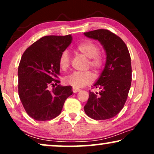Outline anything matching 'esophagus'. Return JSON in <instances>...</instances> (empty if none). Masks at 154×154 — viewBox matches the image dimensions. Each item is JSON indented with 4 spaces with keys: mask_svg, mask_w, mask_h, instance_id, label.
<instances>
[{
    "mask_svg": "<svg viewBox=\"0 0 154 154\" xmlns=\"http://www.w3.org/2000/svg\"><path fill=\"white\" fill-rule=\"evenodd\" d=\"M80 90H80L79 88H73V92H74V93H76V92H79Z\"/></svg>",
    "mask_w": 154,
    "mask_h": 154,
    "instance_id": "esophagus-1",
    "label": "esophagus"
}]
</instances>
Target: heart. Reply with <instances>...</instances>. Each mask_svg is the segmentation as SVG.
Instances as JSON below:
<instances>
[{
  "instance_id": "b5f03b06",
  "label": "heart",
  "mask_w": 154,
  "mask_h": 154,
  "mask_svg": "<svg viewBox=\"0 0 154 154\" xmlns=\"http://www.w3.org/2000/svg\"><path fill=\"white\" fill-rule=\"evenodd\" d=\"M75 50L89 58V64L92 68L99 70L102 68L104 59L99 53V48L97 44L90 41H84L75 47ZM59 65L61 69L66 70L70 65V57L67 50L61 53L59 58ZM94 75L91 71L85 72H73L64 78L65 83L73 86V88H82L87 85L93 81Z\"/></svg>"
}]
</instances>
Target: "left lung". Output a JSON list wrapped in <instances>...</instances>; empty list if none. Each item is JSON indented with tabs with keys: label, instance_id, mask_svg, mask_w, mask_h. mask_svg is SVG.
<instances>
[{
	"label": "left lung",
	"instance_id": "left-lung-1",
	"mask_svg": "<svg viewBox=\"0 0 154 154\" xmlns=\"http://www.w3.org/2000/svg\"><path fill=\"white\" fill-rule=\"evenodd\" d=\"M84 35L100 41L106 54L104 70L93 85L100 92H89L84 111L92 119H111L123 108L131 86L129 51L121 38L106 29L89 31Z\"/></svg>",
	"mask_w": 154,
	"mask_h": 154
}]
</instances>
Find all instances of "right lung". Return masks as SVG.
I'll return each instance as SVG.
<instances>
[{
	"instance_id": "add662e5",
	"label": "right lung",
	"mask_w": 154,
	"mask_h": 154,
	"mask_svg": "<svg viewBox=\"0 0 154 154\" xmlns=\"http://www.w3.org/2000/svg\"><path fill=\"white\" fill-rule=\"evenodd\" d=\"M72 41L71 35H46L27 48L18 68V92L29 116L36 121L53 119L60 114L65 100L73 93L71 86L60 83L59 58Z\"/></svg>"
}]
</instances>
